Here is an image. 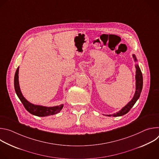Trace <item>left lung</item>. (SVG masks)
I'll use <instances>...</instances> for the list:
<instances>
[{
	"label": "left lung",
	"mask_w": 159,
	"mask_h": 159,
	"mask_svg": "<svg viewBox=\"0 0 159 159\" xmlns=\"http://www.w3.org/2000/svg\"><path fill=\"white\" fill-rule=\"evenodd\" d=\"M133 57L134 59V61H137V59H136L134 55H133ZM135 67H136V69H137V70H136V91H135L133 98L120 111H119L118 112H116V114L107 115V116H123V115L126 114V113L129 112V111L131 109V108L134 106L135 102H137V101L140 98L142 90V87H143V76H142L141 70L140 69V67L139 66V65H136Z\"/></svg>",
	"instance_id": "obj_1"
}]
</instances>
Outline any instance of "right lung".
<instances>
[{
	"mask_svg": "<svg viewBox=\"0 0 159 159\" xmlns=\"http://www.w3.org/2000/svg\"><path fill=\"white\" fill-rule=\"evenodd\" d=\"M18 73H19V67L17 69L15 76H14V88L16 93L21 101V102L23 104L24 107L25 109L30 112L31 114L37 116H47L50 115H55L58 113L61 109L63 108V104L59 105L58 106H55V107H44V106H38V105H34L30 102H28L24 97L22 96L19 85V80H18Z\"/></svg>",
	"mask_w": 159,
	"mask_h": 159,
	"instance_id": "right-lung-1",
	"label": "right lung"
}]
</instances>
